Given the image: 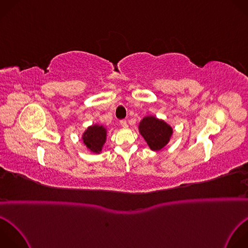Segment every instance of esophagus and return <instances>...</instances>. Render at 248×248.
<instances>
[{
    "instance_id": "obj_1",
    "label": "esophagus",
    "mask_w": 248,
    "mask_h": 248,
    "mask_svg": "<svg viewBox=\"0 0 248 248\" xmlns=\"http://www.w3.org/2000/svg\"><path fill=\"white\" fill-rule=\"evenodd\" d=\"M121 125L124 127V128H125V127H127V123H126V121H124V120H123V121H121Z\"/></svg>"
}]
</instances>
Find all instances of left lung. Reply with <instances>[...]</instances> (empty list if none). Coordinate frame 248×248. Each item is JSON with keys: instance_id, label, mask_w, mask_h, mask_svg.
<instances>
[{"instance_id": "left-lung-1", "label": "left lung", "mask_w": 248, "mask_h": 248, "mask_svg": "<svg viewBox=\"0 0 248 248\" xmlns=\"http://www.w3.org/2000/svg\"><path fill=\"white\" fill-rule=\"evenodd\" d=\"M138 131L154 152H158L166 147L173 134L170 124L154 116L144 117L139 123Z\"/></svg>"}]
</instances>
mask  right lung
<instances>
[{
	"label": "right lung",
	"mask_w": 248,
	"mask_h": 248,
	"mask_svg": "<svg viewBox=\"0 0 248 248\" xmlns=\"http://www.w3.org/2000/svg\"><path fill=\"white\" fill-rule=\"evenodd\" d=\"M107 127L94 124L90 125L81 135V141L87 149L93 154H100L107 140Z\"/></svg>",
	"instance_id": "obj_1"
}]
</instances>
